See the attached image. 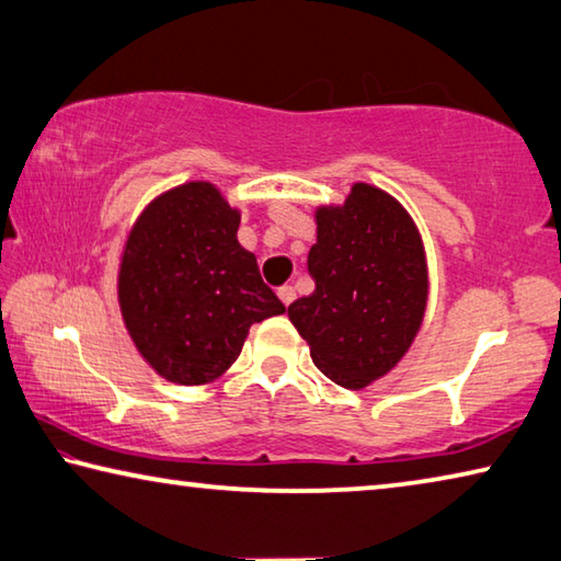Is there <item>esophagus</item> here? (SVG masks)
Here are the masks:
<instances>
[{
  "instance_id": "34e87169",
  "label": "esophagus",
  "mask_w": 561,
  "mask_h": 561,
  "mask_svg": "<svg viewBox=\"0 0 561 561\" xmlns=\"http://www.w3.org/2000/svg\"><path fill=\"white\" fill-rule=\"evenodd\" d=\"M277 297L282 299L284 307H289V304L294 301V297H297V291H294V287H289V284H284V287L277 289Z\"/></svg>"
}]
</instances>
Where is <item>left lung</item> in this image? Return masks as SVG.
Instances as JSON below:
<instances>
[{"mask_svg":"<svg viewBox=\"0 0 561 561\" xmlns=\"http://www.w3.org/2000/svg\"><path fill=\"white\" fill-rule=\"evenodd\" d=\"M307 267L314 291L289 321L321 374L344 388L378 381L405 356L428 304L421 232L405 207L368 183L317 210Z\"/></svg>","mask_w":561,"mask_h":561,"instance_id":"1","label":"left lung"}]
</instances>
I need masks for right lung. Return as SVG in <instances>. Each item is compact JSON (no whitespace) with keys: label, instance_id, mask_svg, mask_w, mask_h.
<instances>
[{"label":"right lung","instance_id":"right-lung-1","mask_svg":"<svg viewBox=\"0 0 561 561\" xmlns=\"http://www.w3.org/2000/svg\"><path fill=\"white\" fill-rule=\"evenodd\" d=\"M237 227L240 210L205 180L158 195L133 225L118 270L121 314L165 381H215L240 356L250 327L284 311Z\"/></svg>","mask_w":561,"mask_h":561}]
</instances>
